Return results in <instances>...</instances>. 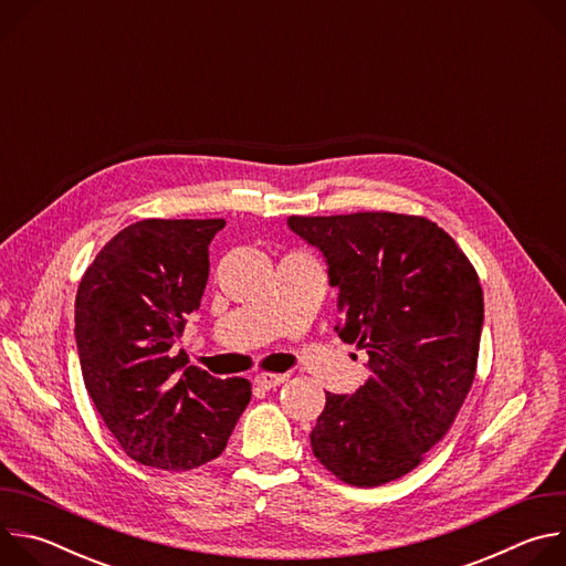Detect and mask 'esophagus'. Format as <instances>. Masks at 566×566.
I'll return each instance as SVG.
<instances>
[{
  "label": "esophagus",
  "mask_w": 566,
  "mask_h": 566,
  "mask_svg": "<svg viewBox=\"0 0 566 566\" xmlns=\"http://www.w3.org/2000/svg\"><path fill=\"white\" fill-rule=\"evenodd\" d=\"M289 376L286 374H271V371H262L255 376V385H260L262 389H273L277 385H282Z\"/></svg>",
  "instance_id": "34e87169"
}]
</instances>
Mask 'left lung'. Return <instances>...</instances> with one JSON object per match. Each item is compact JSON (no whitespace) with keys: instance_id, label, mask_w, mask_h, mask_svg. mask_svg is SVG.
Masks as SVG:
<instances>
[{"instance_id":"1","label":"left lung","mask_w":566,"mask_h":566,"mask_svg":"<svg viewBox=\"0 0 566 566\" xmlns=\"http://www.w3.org/2000/svg\"><path fill=\"white\" fill-rule=\"evenodd\" d=\"M289 226L327 258L340 340L369 356V378L356 394L327 391L313 454L349 486H380L423 461L472 387L483 325L479 275L426 217L293 214Z\"/></svg>"}]
</instances>
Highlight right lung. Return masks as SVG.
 I'll return each mask as SVG.
<instances>
[{
	"mask_svg": "<svg viewBox=\"0 0 566 566\" xmlns=\"http://www.w3.org/2000/svg\"><path fill=\"white\" fill-rule=\"evenodd\" d=\"M223 219H143L112 237L75 295L85 387L134 461L192 470L217 459L251 400V380L187 367L175 345L208 282ZM185 374H180V369Z\"/></svg>",
	"mask_w": 566,
	"mask_h": 566,
	"instance_id": "obj_1",
	"label": "right lung"
}]
</instances>
